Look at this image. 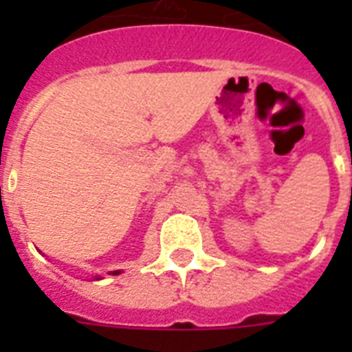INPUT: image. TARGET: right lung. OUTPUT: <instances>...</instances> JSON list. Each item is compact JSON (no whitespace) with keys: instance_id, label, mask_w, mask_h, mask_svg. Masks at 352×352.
<instances>
[{"instance_id":"right-lung-1","label":"right lung","mask_w":352,"mask_h":352,"mask_svg":"<svg viewBox=\"0 0 352 352\" xmlns=\"http://www.w3.org/2000/svg\"><path fill=\"white\" fill-rule=\"evenodd\" d=\"M115 274H118V272H117V270H115V272H113V276H115Z\"/></svg>"}]
</instances>
